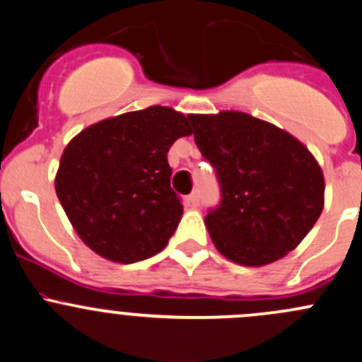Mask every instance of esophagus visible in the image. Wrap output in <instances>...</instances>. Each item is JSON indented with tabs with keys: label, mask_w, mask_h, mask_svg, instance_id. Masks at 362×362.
I'll list each match as a JSON object with an SVG mask.
<instances>
[{
	"label": "esophagus",
	"mask_w": 362,
	"mask_h": 362,
	"mask_svg": "<svg viewBox=\"0 0 362 362\" xmlns=\"http://www.w3.org/2000/svg\"><path fill=\"white\" fill-rule=\"evenodd\" d=\"M189 204L193 207H197L200 204V189H193V193L189 195Z\"/></svg>",
	"instance_id": "obj_1"
}]
</instances>
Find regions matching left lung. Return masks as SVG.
<instances>
[{
    "label": "left lung",
    "instance_id": "left-lung-1",
    "mask_svg": "<svg viewBox=\"0 0 362 362\" xmlns=\"http://www.w3.org/2000/svg\"><path fill=\"white\" fill-rule=\"evenodd\" d=\"M188 120L221 189V202L206 216L216 249L244 267L284 258L322 212L319 163L291 134L247 113L189 115Z\"/></svg>",
    "mask_w": 362,
    "mask_h": 362
}]
</instances>
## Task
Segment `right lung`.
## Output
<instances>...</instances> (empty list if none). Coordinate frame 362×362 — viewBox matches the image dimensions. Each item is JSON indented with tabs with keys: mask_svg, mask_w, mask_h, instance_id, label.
<instances>
[{
	"mask_svg": "<svg viewBox=\"0 0 362 362\" xmlns=\"http://www.w3.org/2000/svg\"><path fill=\"white\" fill-rule=\"evenodd\" d=\"M189 134L185 115L150 106L87 127L66 146L55 192L92 251L136 263L165 247L182 214L167 153Z\"/></svg>",
	"mask_w": 362,
	"mask_h": 362,
	"instance_id": "obj_1",
	"label": "right lung"
}]
</instances>
